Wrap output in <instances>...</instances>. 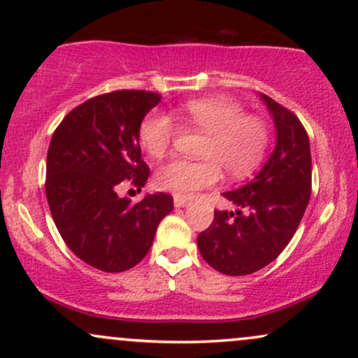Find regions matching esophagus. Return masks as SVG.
<instances>
[{
    "label": "esophagus",
    "mask_w": 358,
    "mask_h": 358,
    "mask_svg": "<svg viewBox=\"0 0 358 358\" xmlns=\"http://www.w3.org/2000/svg\"><path fill=\"white\" fill-rule=\"evenodd\" d=\"M173 203H175L176 208H185V206L189 205V200H188V198H183V196H175Z\"/></svg>",
    "instance_id": "34e87169"
}]
</instances>
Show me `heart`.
Listing matches in <instances>:
<instances>
[{
    "label": "heart",
    "instance_id": "1",
    "mask_svg": "<svg viewBox=\"0 0 358 358\" xmlns=\"http://www.w3.org/2000/svg\"><path fill=\"white\" fill-rule=\"evenodd\" d=\"M183 124L206 134L200 148L201 162L171 160L155 175V185L176 196H192L216 185L226 173L243 178L256 169L269 143L268 125L246 115L241 103L228 97L194 99L180 108ZM176 134L170 115L152 110L138 127V142L152 158L169 152Z\"/></svg>",
    "mask_w": 358,
    "mask_h": 358
}]
</instances>
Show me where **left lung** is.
Returning <instances> with one entry per match:
<instances>
[{
	"label": "left lung",
	"mask_w": 358,
	"mask_h": 358,
	"mask_svg": "<svg viewBox=\"0 0 358 358\" xmlns=\"http://www.w3.org/2000/svg\"><path fill=\"white\" fill-rule=\"evenodd\" d=\"M275 130V145L255 178L224 192L234 211H215L196 243L203 259L228 275L252 274L291 241L310 198L312 160L304 127L292 112L259 94Z\"/></svg>",
	"instance_id": "obj_1"
}]
</instances>
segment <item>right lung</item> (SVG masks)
I'll use <instances>...</instances> for the list:
<instances>
[{
	"label": "right lung",
	"instance_id": "obj_1",
	"mask_svg": "<svg viewBox=\"0 0 358 358\" xmlns=\"http://www.w3.org/2000/svg\"><path fill=\"white\" fill-rule=\"evenodd\" d=\"M162 97L115 90L80 103L64 117L48 150L46 196L64 243L79 259L122 273L150 251L160 221L173 210L165 193L132 203L117 194L122 182L145 187L138 127Z\"/></svg>",
	"mask_w": 358,
	"mask_h": 358
}]
</instances>
